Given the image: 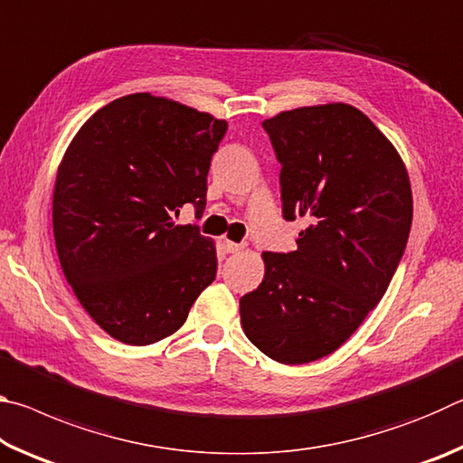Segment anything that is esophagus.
<instances>
[{"label": "esophagus", "instance_id": "1", "mask_svg": "<svg viewBox=\"0 0 463 463\" xmlns=\"http://www.w3.org/2000/svg\"><path fill=\"white\" fill-rule=\"evenodd\" d=\"M242 247H245V245H241V242L224 241V249H226V253H239V250H242Z\"/></svg>", "mask_w": 463, "mask_h": 463}]
</instances>
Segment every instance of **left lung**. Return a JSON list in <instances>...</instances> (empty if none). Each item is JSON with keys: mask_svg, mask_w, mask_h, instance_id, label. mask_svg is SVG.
I'll list each match as a JSON object with an SVG mask.
<instances>
[{"mask_svg": "<svg viewBox=\"0 0 463 463\" xmlns=\"http://www.w3.org/2000/svg\"><path fill=\"white\" fill-rule=\"evenodd\" d=\"M263 128L281 165V213L310 224L296 250H265L241 323L273 362L308 364L339 349L386 294L412 224L411 182L390 140L349 104L296 108Z\"/></svg>", "mask_w": 463, "mask_h": 463, "instance_id": "obj_1", "label": "left lung"}]
</instances>
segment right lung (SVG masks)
Wrapping results in <instances>:
<instances>
[{
  "label": "right lung",
  "mask_w": 463,
  "mask_h": 463,
  "mask_svg": "<svg viewBox=\"0 0 463 463\" xmlns=\"http://www.w3.org/2000/svg\"><path fill=\"white\" fill-rule=\"evenodd\" d=\"M229 124L151 93L98 109L62 156L52 231L62 273L104 331L151 345L185 323L216 278V247L198 224L208 169Z\"/></svg>",
  "instance_id": "right-lung-1"
}]
</instances>
